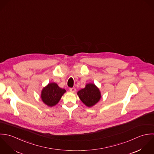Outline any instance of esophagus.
<instances>
[{
	"label": "esophagus",
	"mask_w": 154,
	"mask_h": 154,
	"mask_svg": "<svg viewBox=\"0 0 154 154\" xmlns=\"http://www.w3.org/2000/svg\"><path fill=\"white\" fill-rule=\"evenodd\" d=\"M75 88H69V91L71 92L74 93L75 92Z\"/></svg>",
	"instance_id": "34e87169"
}]
</instances>
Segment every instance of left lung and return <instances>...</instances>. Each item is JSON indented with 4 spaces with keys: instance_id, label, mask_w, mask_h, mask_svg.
Wrapping results in <instances>:
<instances>
[{
    "instance_id": "1",
    "label": "left lung",
    "mask_w": 154,
    "mask_h": 154,
    "mask_svg": "<svg viewBox=\"0 0 154 154\" xmlns=\"http://www.w3.org/2000/svg\"><path fill=\"white\" fill-rule=\"evenodd\" d=\"M80 99L88 107H92L101 98L99 89L93 83H88L85 88L77 92Z\"/></svg>"
}]
</instances>
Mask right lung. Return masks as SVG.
<instances>
[{"label": "right lung", "instance_id": "add662e5", "mask_svg": "<svg viewBox=\"0 0 154 154\" xmlns=\"http://www.w3.org/2000/svg\"><path fill=\"white\" fill-rule=\"evenodd\" d=\"M65 92L66 91L60 88L56 83H49L43 88L40 97L45 105L52 107L60 102L62 96Z\"/></svg>", "mask_w": 154, "mask_h": 154}]
</instances>
